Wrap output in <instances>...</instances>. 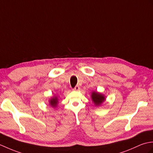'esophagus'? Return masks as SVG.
Masks as SVG:
<instances>
[{"label":"esophagus","mask_w":153,"mask_h":153,"mask_svg":"<svg viewBox=\"0 0 153 153\" xmlns=\"http://www.w3.org/2000/svg\"><path fill=\"white\" fill-rule=\"evenodd\" d=\"M80 90V87L79 86H76L75 87H74V89H73V90H74V91H78V90Z\"/></svg>","instance_id":"34e87169"}]
</instances>
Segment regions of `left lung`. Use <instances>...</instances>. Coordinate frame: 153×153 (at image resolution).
<instances>
[{"mask_svg": "<svg viewBox=\"0 0 153 153\" xmlns=\"http://www.w3.org/2000/svg\"><path fill=\"white\" fill-rule=\"evenodd\" d=\"M91 100L93 101V102L96 105V106L101 105V104L105 101V97L104 95L99 92H97V91H93L91 93Z\"/></svg>", "mask_w": 153, "mask_h": 153, "instance_id": "left-lung-1", "label": "left lung"}]
</instances>
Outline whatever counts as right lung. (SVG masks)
<instances>
[{"mask_svg": "<svg viewBox=\"0 0 153 153\" xmlns=\"http://www.w3.org/2000/svg\"><path fill=\"white\" fill-rule=\"evenodd\" d=\"M49 102H50V105H51V106L53 107H57V103H58V99H57V97L54 96L50 100Z\"/></svg>", "mask_w": 153, "mask_h": 153, "instance_id": "right-lung-1", "label": "right lung"}]
</instances>
